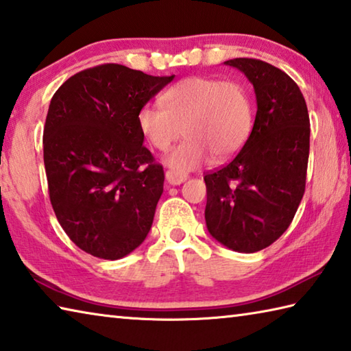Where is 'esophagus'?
Listing matches in <instances>:
<instances>
[{"instance_id": "1", "label": "esophagus", "mask_w": 351, "mask_h": 351, "mask_svg": "<svg viewBox=\"0 0 351 351\" xmlns=\"http://www.w3.org/2000/svg\"><path fill=\"white\" fill-rule=\"evenodd\" d=\"M165 180H167V182L171 184V186H180L184 181H187V175L176 170H167L165 171Z\"/></svg>"}]
</instances>
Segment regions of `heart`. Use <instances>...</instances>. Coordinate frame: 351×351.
I'll return each instance as SVG.
<instances>
[{"instance_id": "1", "label": "heart", "mask_w": 351, "mask_h": 351, "mask_svg": "<svg viewBox=\"0 0 351 351\" xmlns=\"http://www.w3.org/2000/svg\"><path fill=\"white\" fill-rule=\"evenodd\" d=\"M164 106H144L138 113L143 135L165 152L178 138H187L171 152L167 162L176 170L199 167L210 158L237 154L250 136L253 106L244 84L213 76L181 80L162 95Z\"/></svg>"}]
</instances>
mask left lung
Here are the masks:
<instances>
[{"instance_id":"obj_1","label":"left lung","mask_w":351,"mask_h":351,"mask_svg":"<svg viewBox=\"0 0 351 351\" xmlns=\"http://www.w3.org/2000/svg\"><path fill=\"white\" fill-rule=\"evenodd\" d=\"M224 64L239 69L256 93L250 136L224 167L204 176L206 224L222 245L254 253L273 244L291 224L305 192L310 118L295 81L254 58Z\"/></svg>"}]
</instances>
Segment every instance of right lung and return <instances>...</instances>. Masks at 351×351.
Here are the masks:
<instances>
[{
	"mask_svg": "<svg viewBox=\"0 0 351 351\" xmlns=\"http://www.w3.org/2000/svg\"><path fill=\"white\" fill-rule=\"evenodd\" d=\"M173 78L112 62L70 76L50 101L43 135L50 202L92 256L124 258L147 237L164 170L143 145L138 113Z\"/></svg>",
	"mask_w": 351,
	"mask_h": 351,
	"instance_id": "add662e5",
	"label": "right lung"
}]
</instances>
